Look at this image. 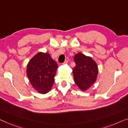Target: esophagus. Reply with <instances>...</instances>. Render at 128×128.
Segmentation results:
<instances>
[{"instance_id": "obj_1", "label": "esophagus", "mask_w": 128, "mask_h": 128, "mask_svg": "<svg viewBox=\"0 0 128 128\" xmlns=\"http://www.w3.org/2000/svg\"><path fill=\"white\" fill-rule=\"evenodd\" d=\"M68 61H69V58H68V57H66V60H65L64 63H65V64H66V63H68Z\"/></svg>"}]
</instances>
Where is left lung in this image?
Segmentation results:
<instances>
[{
    "instance_id": "1",
    "label": "left lung",
    "mask_w": 128,
    "mask_h": 128,
    "mask_svg": "<svg viewBox=\"0 0 128 128\" xmlns=\"http://www.w3.org/2000/svg\"><path fill=\"white\" fill-rule=\"evenodd\" d=\"M75 66L72 74L75 84L82 91H86L96 81L98 73V64L90 56L79 52L74 57Z\"/></svg>"
}]
</instances>
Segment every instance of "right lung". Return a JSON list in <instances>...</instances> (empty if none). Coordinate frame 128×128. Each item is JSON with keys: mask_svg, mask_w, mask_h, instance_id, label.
<instances>
[{"mask_svg": "<svg viewBox=\"0 0 128 128\" xmlns=\"http://www.w3.org/2000/svg\"><path fill=\"white\" fill-rule=\"evenodd\" d=\"M58 65L48 53L40 52L30 60L26 75L32 88L40 94L50 91L54 82Z\"/></svg>", "mask_w": 128, "mask_h": 128, "instance_id": "right-lung-1", "label": "right lung"}]
</instances>
